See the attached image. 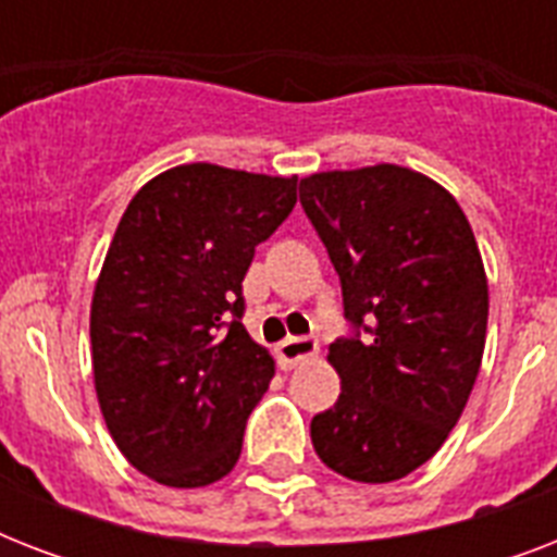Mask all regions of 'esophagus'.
Instances as JSON below:
<instances>
[{
  "instance_id": "esophagus-1",
  "label": "esophagus",
  "mask_w": 557,
  "mask_h": 557,
  "mask_svg": "<svg viewBox=\"0 0 557 557\" xmlns=\"http://www.w3.org/2000/svg\"><path fill=\"white\" fill-rule=\"evenodd\" d=\"M314 356H318V341L314 338H286L277 344V358L286 370L304 364V361Z\"/></svg>"
}]
</instances>
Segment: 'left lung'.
<instances>
[{
    "mask_svg": "<svg viewBox=\"0 0 557 557\" xmlns=\"http://www.w3.org/2000/svg\"><path fill=\"white\" fill-rule=\"evenodd\" d=\"M300 205L356 330L326 356L341 396L312 419L314 454L356 483H393L442 448L471 396L488 323L483 257L457 199L410 168L312 173Z\"/></svg>",
    "mask_w": 557,
    "mask_h": 557,
    "instance_id": "8db88e82",
    "label": "left lung"
}]
</instances>
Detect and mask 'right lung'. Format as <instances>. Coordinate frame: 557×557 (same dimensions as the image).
<instances>
[{
	"label": "right lung",
	"instance_id": "obj_1",
	"mask_svg": "<svg viewBox=\"0 0 557 557\" xmlns=\"http://www.w3.org/2000/svg\"><path fill=\"white\" fill-rule=\"evenodd\" d=\"M297 176L178 164L135 193L91 295V372L117 450L170 488L231 474L274 358L243 326V280Z\"/></svg>",
	"mask_w": 557,
	"mask_h": 557
}]
</instances>
